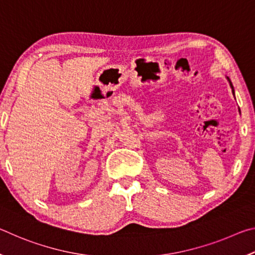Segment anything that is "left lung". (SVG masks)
Segmentation results:
<instances>
[{"mask_svg":"<svg viewBox=\"0 0 255 255\" xmlns=\"http://www.w3.org/2000/svg\"><path fill=\"white\" fill-rule=\"evenodd\" d=\"M228 81H230V79H228ZM230 83H231V81H230ZM231 86H232V89H233V85H232V83H231ZM233 94H234V89H233Z\"/></svg>","mask_w":255,"mask_h":255,"instance_id":"1","label":"left lung"}]
</instances>
